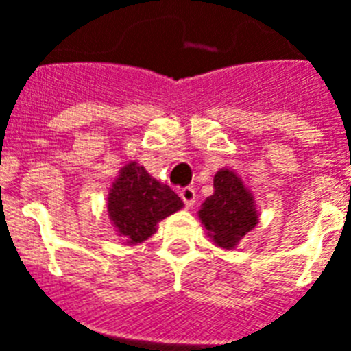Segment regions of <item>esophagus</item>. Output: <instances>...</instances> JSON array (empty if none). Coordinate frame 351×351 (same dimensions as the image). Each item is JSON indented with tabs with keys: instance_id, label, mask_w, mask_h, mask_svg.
<instances>
[{
	"instance_id": "esophagus-1",
	"label": "esophagus",
	"mask_w": 351,
	"mask_h": 351,
	"mask_svg": "<svg viewBox=\"0 0 351 351\" xmlns=\"http://www.w3.org/2000/svg\"><path fill=\"white\" fill-rule=\"evenodd\" d=\"M179 195H181L182 202H184L188 207H193L195 202H197V193H195V190L191 188V186L182 188V190L179 191Z\"/></svg>"
}]
</instances>
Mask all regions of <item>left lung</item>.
Instances as JSON below:
<instances>
[{"label": "left lung", "mask_w": 351, "mask_h": 351, "mask_svg": "<svg viewBox=\"0 0 351 351\" xmlns=\"http://www.w3.org/2000/svg\"><path fill=\"white\" fill-rule=\"evenodd\" d=\"M255 197L243 179L230 169H219L214 176V193L198 210L207 235L223 250H234L239 241L258 223Z\"/></svg>", "instance_id": "1"}]
</instances>
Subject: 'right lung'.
<instances>
[{
	"label": "right lung",
	"instance_id": "add662e5",
	"mask_svg": "<svg viewBox=\"0 0 351 351\" xmlns=\"http://www.w3.org/2000/svg\"><path fill=\"white\" fill-rule=\"evenodd\" d=\"M181 207V198L149 176L137 161H130L119 170L107 197L110 223L128 246L147 241L156 234L158 223Z\"/></svg>",
	"mask_w": 351,
	"mask_h": 351
}]
</instances>
